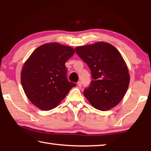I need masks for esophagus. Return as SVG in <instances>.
Returning <instances> with one entry per match:
<instances>
[{
  "label": "esophagus",
  "instance_id": "1",
  "mask_svg": "<svg viewBox=\"0 0 151 151\" xmlns=\"http://www.w3.org/2000/svg\"><path fill=\"white\" fill-rule=\"evenodd\" d=\"M82 82L81 81H78V83H77V85L79 86V87H81V86H82Z\"/></svg>",
  "mask_w": 151,
  "mask_h": 151
}]
</instances>
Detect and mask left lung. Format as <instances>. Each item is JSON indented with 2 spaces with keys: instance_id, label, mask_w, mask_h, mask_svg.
Returning a JSON list of instances; mask_svg holds the SVG:
<instances>
[{
  "instance_id": "1",
  "label": "left lung",
  "mask_w": 151,
  "mask_h": 151,
  "mask_svg": "<svg viewBox=\"0 0 151 151\" xmlns=\"http://www.w3.org/2000/svg\"><path fill=\"white\" fill-rule=\"evenodd\" d=\"M90 68L93 81L84 90V95L96 109L107 111L118 104L129 87L130 76L121 53L109 43L75 48Z\"/></svg>"
}]
</instances>
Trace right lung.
<instances>
[{
  "instance_id": "add662e5",
  "label": "right lung",
  "mask_w": 151,
  "mask_h": 151,
  "mask_svg": "<svg viewBox=\"0 0 151 151\" xmlns=\"http://www.w3.org/2000/svg\"><path fill=\"white\" fill-rule=\"evenodd\" d=\"M70 47L56 42L38 47L21 71L22 88L30 101L43 111L59 104L76 84L68 81L65 63L73 56Z\"/></svg>"
}]
</instances>
